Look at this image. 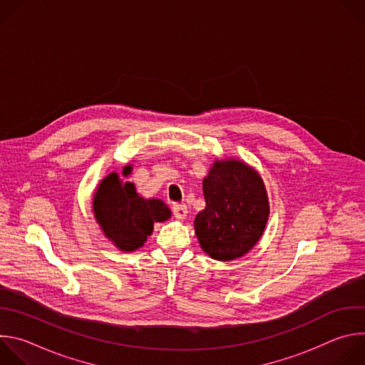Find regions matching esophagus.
Instances as JSON below:
<instances>
[{"label":"esophagus","instance_id":"obj_1","mask_svg":"<svg viewBox=\"0 0 365 365\" xmlns=\"http://www.w3.org/2000/svg\"><path fill=\"white\" fill-rule=\"evenodd\" d=\"M172 212L178 220H185L186 214H187V207L183 203H175L172 206Z\"/></svg>","mask_w":365,"mask_h":365}]
</instances>
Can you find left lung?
Segmentation results:
<instances>
[{
	"mask_svg": "<svg viewBox=\"0 0 365 365\" xmlns=\"http://www.w3.org/2000/svg\"><path fill=\"white\" fill-rule=\"evenodd\" d=\"M203 196L206 207L195 218L202 250L221 262L248 252L269 218L262 178L238 160L217 162L203 179Z\"/></svg>",
	"mask_w": 365,
	"mask_h": 365,
	"instance_id": "obj_1",
	"label": "left lung"
}]
</instances>
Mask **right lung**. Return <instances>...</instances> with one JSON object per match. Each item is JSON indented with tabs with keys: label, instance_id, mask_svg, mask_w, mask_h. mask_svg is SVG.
<instances>
[{
	"label": "right lung",
	"instance_id": "1",
	"mask_svg": "<svg viewBox=\"0 0 365 365\" xmlns=\"http://www.w3.org/2000/svg\"><path fill=\"white\" fill-rule=\"evenodd\" d=\"M124 168L123 175H130ZM93 212L106 235L123 251H134L145 242L154 222L170 218V210L160 199H144L131 182H120L117 173L108 175L93 197Z\"/></svg>",
	"mask_w": 365,
	"mask_h": 365
}]
</instances>
